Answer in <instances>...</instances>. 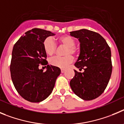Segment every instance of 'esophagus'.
Here are the masks:
<instances>
[{"mask_svg":"<svg viewBox=\"0 0 124 124\" xmlns=\"http://www.w3.org/2000/svg\"><path fill=\"white\" fill-rule=\"evenodd\" d=\"M65 72V69H61V72H62V73H64Z\"/></svg>","mask_w":124,"mask_h":124,"instance_id":"1","label":"esophagus"}]
</instances>
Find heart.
<instances>
[{
    "instance_id": "b5f03b06",
    "label": "heart",
    "mask_w": 124,
    "mask_h": 124,
    "mask_svg": "<svg viewBox=\"0 0 124 124\" xmlns=\"http://www.w3.org/2000/svg\"><path fill=\"white\" fill-rule=\"evenodd\" d=\"M57 41L59 44L66 47L63 52V54L65 56L53 57L49 59V63L53 66L65 69L73 61V57L70 54L75 55L77 52L74 46L75 41L70 36L63 35L58 38ZM43 48L47 55H52L54 54L56 49V44L52 38L48 37L45 39L43 42Z\"/></svg>"
}]
</instances>
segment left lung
I'll return each instance as SVG.
<instances>
[{
  "label": "left lung",
  "mask_w": 124,
  "mask_h": 124,
  "mask_svg": "<svg viewBox=\"0 0 124 124\" xmlns=\"http://www.w3.org/2000/svg\"><path fill=\"white\" fill-rule=\"evenodd\" d=\"M80 42V55L70 85L75 94L85 101L100 96L107 87L112 73L111 51L99 33L86 29L70 32Z\"/></svg>",
  "instance_id": "1"
}]
</instances>
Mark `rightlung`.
I'll return each instance as SVG.
<instances>
[{"label": "right lung", "instance_id": "right-lung-1", "mask_svg": "<svg viewBox=\"0 0 124 124\" xmlns=\"http://www.w3.org/2000/svg\"><path fill=\"white\" fill-rule=\"evenodd\" d=\"M54 35L49 31L32 29L21 36L13 46L10 69L12 80L19 94L30 102L46 100L51 94L57 78L61 74V69L53 65L46 66L45 72L39 69V64L47 62L43 42Z\"/></svg>", "mask_w": 124, "mask_h": 124}]
</instances>
